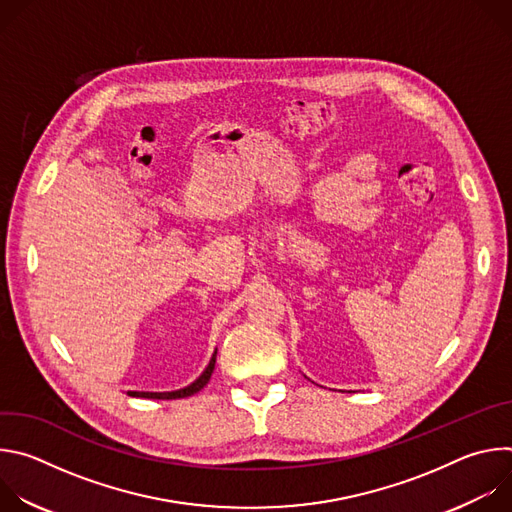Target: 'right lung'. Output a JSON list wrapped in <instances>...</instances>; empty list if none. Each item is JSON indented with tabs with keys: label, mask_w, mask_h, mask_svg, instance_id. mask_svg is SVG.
<instances>
[{
	"label": "right lung",
	"mask_w": 512,
	"mask_h": 512,
	"mask_svg": "<svg viewBox=\"0 0 512 512\" xmlns=\"http://www.w3.org/2000/svg\"><path fill=\"white\" fill-rule=\"evenodd\" d=\"M214 362H216V352L212 354V358H210V362H208V367H206V371L192 383V385H188V387H184V389H180V391H172V393H143V391H129L127 395H131V397H145V399H182V397H190V395H194V393H198L206 383H208V379H210V375H212V371H214Z\"/></svg>",
	"instance_id": "1"
}]
</instances>
